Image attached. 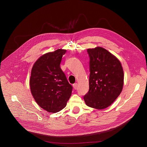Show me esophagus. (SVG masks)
<instances>
[{"instance_id": "obj_1", "label": "esophagus", "mask_w": 147, "mask_h": 147, "mask_svg": "<svg viewBox=\"0 0 147 147\" xmlns=\"http://www.w3.org/2000/svg\"><path fill=\"white\" fill-rule=\"evenodd\" d=\"M73 87H74V88L75 90H76L77 88V87H78V84L77 83H74V84H73Z\"/></svg>"}]
</instances>
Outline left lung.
<instances>
[{"mask_svg":"<svg viewBox=\"0 0 147 147\" xmlns=\"http://www.w3.org/2000/svg\"><path fill=\"white\" fill-rule=\"evenodd\" d=\"M90 57L89 91L84 96L86 104L97 109L110 106L120 95L124 74L119 60L104 48L87 49Z\"/></svg>","mask_w":147,"mask_h":147,"instance_id":"8db88e82","label":"left lung"}]
</instances>
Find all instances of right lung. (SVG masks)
Wrapping results in <instances>:
<instances>
[{"label": "right lung", "mask_w": 147, "mask_h": 147, "mask_svg": "<svg viewBox=\"0 0 147 147\" xmlns=\"http://www.w3.org/2000/svg\"><path fill=\"white\" fill-rule=\"evenodd\" d=\"M65 49H58L40 57L34 64L30 79L32 94L43 109L56 113L66 105L73 87L60 67Z\"/></svg>", "instance_id": "1"}]
</instances>
